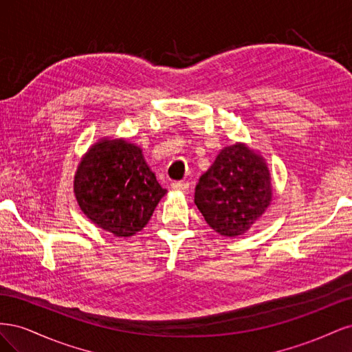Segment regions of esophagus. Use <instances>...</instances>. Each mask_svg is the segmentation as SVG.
Returning <instances> with one entry per match:
<instances>
[{"mask_svg":"<svg viewBox=\"0 0 352 352\" xmlns=\"http://www.w3.org/2000/svg\"><path fill=\"white\" fill-rule=\"evenodd\" d=\"M173 190H179V192H188L189 190V184L188 182H173L172 185Z\"/></svg>","mask_w":352,"mask_h":352,"instance_id":"1","label":"esophagus"}]
</instances>
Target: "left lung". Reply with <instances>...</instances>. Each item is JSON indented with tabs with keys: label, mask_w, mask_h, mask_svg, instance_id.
<instances>
[{
	"label": "left lung",
	"mask_w": 352,
	"mask_h": 352,
	"mask_svg": "<svg viewBox=\"0 0 352 352\" xmlns=\"http://www.w3.org/2000/svg\"><path fill=\"white\" fill-rule=\"evenodd\" d=\"M273 199L272 175L261 154L242 142L225 146L198 180L195 206L223 236L248 232Z\"/></svg>",
	"instance_id": "8db88e82"
}]
</instances>
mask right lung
Returning a JSON list of instances; mask_svg holds the SVG:
<instances>
[{
  "instance_id": "obj_1",
  "label": "right lung",
  "mask_w": 352,
  "mask_h": 352,
  "mask_svg": "<svg viewBox=\"0 0 352 352\" xmlns=\"http://www.w3.org/2000/svg\"><path fill=\"white\" fill-rule=\"evenodd\" d=\"M73 190L83 214L119 238L141 232L167 194L141 148L124 138H101L89 146L74 173Z\"/></svg>"
}]
</instances>
